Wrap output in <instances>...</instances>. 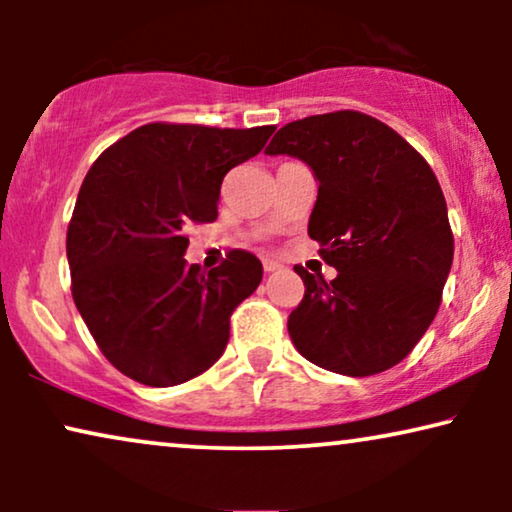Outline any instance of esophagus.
Listing matches in <instances>:
<instances>
[{"label": "esophagus", "instance_id": "34e87169", "mask_svg": "<svg viewBox=\"0 0 512 512\" xmlns=\"http://www.w3.org/2000/svg\"><path fill=\"white\" fill-rule=\"evenodd\" d=\"M279 268H282V265H279L277 261H272V258H263V270L265 272H275Z\"/></svg>", "mask_w": 512, "mask_h": 512}]
</instances>
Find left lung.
Segmentation results:
<instances>
[{
    "label": "left lung",
    "mask_w": 512,
    "mask_h": 512,
    "mask_svg": "<svg viewBox=\"0 0 512 512\" xmlns=\"http://www.w3.org/2000/svg\"><path fill=\"white\" fill-rule=\"evenodd\" d=\"M268 156H293L319 181L310 226L333 282L296 265L305 296L289 317L314 366L366 377L394 368L436 317L454 256L447 205L429 163L361 111L284 125Z\"/></svg>",
    "instance_id": "8db88e82"
}]
</instances>
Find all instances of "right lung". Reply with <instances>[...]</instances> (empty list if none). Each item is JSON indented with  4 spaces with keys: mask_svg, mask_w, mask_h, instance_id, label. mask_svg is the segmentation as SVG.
<instances>
[{
    "mask_svg": "<svg viewBox=\"0 0 512 512\" xmlns=\"http://www.w3.org/2000/svg\"><path fill=\"white\" fill-rule=\"evenodd\" d=\"M272 132L149 123L88 170L67 228L72 296L97 347L130 380L174 387L226 349L230 314L261 284L263 265L233 249L202 272L186 263L184 230L216 221L223 177Z\"/></svg>",
    "mask_w": 512,
    "mask_h": 512,
    "instance_id": "right-lung-1",
    "label": "right lung"
}]
</instances>
